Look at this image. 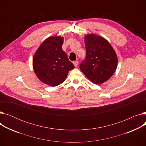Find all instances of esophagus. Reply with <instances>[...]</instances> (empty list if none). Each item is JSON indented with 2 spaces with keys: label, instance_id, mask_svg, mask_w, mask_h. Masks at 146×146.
<instances>
[{
  "label": "esophagus",
  "instance_id": "obj_1",
  "mask_svg": "<svg viewBox=\"0 0 146 146\" xmlns=\"http://www.w3.org/2000/svg\"><path fill=\"white\" fill-rule=\"evenodd\" d=\"M73 64H74V67H78V64H79V62H78V61H73Z\"/></svg>",
  "mask_w": 146,
  "mask_h": 146
}]
</instances>
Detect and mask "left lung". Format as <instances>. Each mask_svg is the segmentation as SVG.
I'll list each match as a JSON object with an SVG mask.
<instances>
[{
    "mask_svg": "<svg viewBox=\"0 0 146 146\" xmlns=\"http://www.w3.org/2000/svg\"><path fill=\"white\" fill-rule=\"evenodd\" d=\"M86 56L80 69L96 85L108 80L115 72L118 57L110 43L104 37L92 33L85 35Z\"/></svg>",
    "mask_w": 146,
    "mask_h": 146,
    "instance_id": "8db88e82",
    "label": "left lung"
}]
</instances>
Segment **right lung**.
<instances>
[{"instance_id":"add662e5","label":"right lung","mask_w":146,"mask_h":146,"mask_svg":"<svg viewBox=\"0 0 146 146\" xmlns=\"http://www.w3.org/2000/svg\"><path fill=\"white\" fill-rule=\"evenodd\" d=\"M64 37L51 36L45 39L33 59L34 73L41 82L57 86L64 82L74 66L62 49Z\"/></svg>"}]
</instances>
